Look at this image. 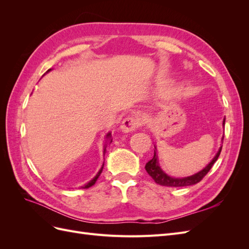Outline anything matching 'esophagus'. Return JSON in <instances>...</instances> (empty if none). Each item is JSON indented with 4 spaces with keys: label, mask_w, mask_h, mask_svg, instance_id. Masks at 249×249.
I'll list each match as a JSON object with an SVG mask.
<instances>
[{
    "label": "esophagus",
    "mask_w": 249,
    "mask_h": 249,
    "mask_svg": "<svg viewBox=\"0 0 249 249\" xmlns=\"http://www.w3.org/2000/svg\"><path fill=\"white\" fill-rule=\"evenodd\" d=\"M140 125V120L136 117H126L123 120L120 124V130L124 133H131L134 132Z\"/></svg>",
    "instance_id": "34e87169"
}]
</instances>
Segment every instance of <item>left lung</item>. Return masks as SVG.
I'll return each mask as SVG.
<instances>
[{
	"instance_id": "1",
	"label": "left lung",
	"mask_w": 249,
	"mask_h": 249,
	"mask_svg": "<svg viewBox=\"0 0 249 249\" xmlns=\"http://www.w3.org/2000/svg\"><path fill=\"white\" fill-rule=\"evenodd\" d=\"M225 119H223L222 124L224 125ZM223 141V137L221 139ZM221 148L222 146L219 147L218 149L217 154L215 155V157L212 159L207 166L201 169L200 171H198L195 175H192L190 177H185V178H173L168 176L167 173H165L162 168L160 167L159 165V160H158V155H157V147L155 145V152H154V158L152 160H149L146 165H145V170L147 171L148 175L153 178V179L157 184H159L161 186H167V187H186V186H191V185H195L197 184L198 182L202 179V178L205 177L207 173L210 171V169L212 168V166L214 165V163L217 161L218 157H219L220 153H221Z\"/></svg>"
}]
</instances>
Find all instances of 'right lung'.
<instances>
[{
    "label": "right lung",
    "mask_w": 249,
    "mask_h": 249,
    "mask_svg": "<svg viewBox=\"0 0 249 249\" xmlns=\"http://www.w3.org/2000/svg\"><path fill=\"white\" fill-rule=\"evenodd\" d=\"M48 71H50V70ZM47 71V72H48ZM112 142V139H111V133H108L107 135H106V144L104 145V156H105V153H106V147H107V142ZM103 168H104V164H103V166L101 167V169L99 170V172L96 173V176L91 179V180H89L88 183H86L84 186H82L81 188H83V189H87V188H89V187H91V186H93L94 184H95V182L97 180V178H99V177L101 176V173H102V171H103Z\"/></svg>",
    "instance_id": "obj_1"
}]
</instances>
